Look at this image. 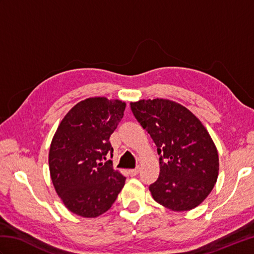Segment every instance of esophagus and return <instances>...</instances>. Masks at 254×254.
<instances>
[{"label":"esophagus","mask_w":254,"mask_h":254,"mask_svg":"<svg viewBox=\"0 0 254 254\" xmlns=\"http://www.w3.org/2000/svg\"><path fill=\"white\" fill-rule=\"evenodd\" d=\"M138 172H139V168L137 167V168H135V169H130V170H128V175H130L131 177H134V176H136Z\"/></svg>","instance_id":"obj_1"}]
</instances>
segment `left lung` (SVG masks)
<instances>
[{"label": "left lung", "instance_id": "left-lung-1", "mask_svg": "<svg viewBox=\"0 0 254 254\" xmlns=\"http://www.w3.org/2000/svg\"><path fill=\"white\" fill-rule=\"evenodd\" d=\"M130 105L160 156L158 179L149 186L153 198L174 212L195 208L212 192L218 177V152L209 133L176 101L142 99Z\"/></svg>", "mask_w": 254, "mask_h": 254}]
</instances>
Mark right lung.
<instances>
[{
	"mask_svg": "<svg viewBox=\"0 0 254 254\" xmlns=\"http://www.w3.org/2000/svg\"><path fill=\"white\" fill-rule=\"evenodd\" d=\"M126 102L106 97L79 101L59 124L49 150L50 176L65 207L85 218L106 213L126 183L107 156L109 137L123 118Z\"/></svg>",
	"mask_w": 254,
	"mask_h": 254,
	"instance_id": "add662e5",
	"label": "right lung"
}]
</instances>
